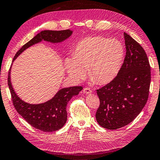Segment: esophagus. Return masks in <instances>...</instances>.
<instances>
[{
	"instance_id": "obj_1",
	"label": "esophagus",
	"mask_w": 160,
	"mask_h": 160,
	"mask_svg": "<svg viewBox=\"0 0 160 160\" xmlns=\"http://www.w3.org/2000/svg\"><path fill=\"white\" fill-rule=\"evenodd\" d=\"M83 92H84V93H87V94H89V93H92V89H90L89 88H84V89H83Z\"/></svg>"
}]
</instances>
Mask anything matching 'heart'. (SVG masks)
Wrapping results in <instances>:
<instances>
[{
    "label": "heart",
    "instance_id": "1",
    "mask_svg": "<svg viewBox=\"0 0 160 160\" xmlns=\"http://www.w3.org/2000/svg\"><path fill=\"white\" fill-rule=\"evenodd\" d=\"M124 54V47L119 41L88 37L75 46L73 58L65 59V69L68 76L78 81L84 79L88 70L92 82L106 84L119 73Z\"/></svg>",
    "mask_w": 160,
    "mask_h": 160
}]
</instances>
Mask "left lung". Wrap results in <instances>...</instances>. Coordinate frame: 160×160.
<instances>
[{
	"mask_svg": "<svg viewBox=\"0 0 160 160\" xmlns=\"http://www.w3.org/2000/svg\"><path fill=\"white\" fill-rule=\"evenodd\" d=\"M126 55L119 73L100 89L96 118L101 127L116 130L139 115L148 101L151 67L144 50L129 34H123Z\"/></svg>",
	"mask_w": 160,
	"mask_h": 160,
	"instance_id": "1",
	"label": "left lung"
}]
</instances>
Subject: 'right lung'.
Wrapping results in <instances>:
<instances>
[{
  "label": "right lung",
  "instance_id": "add662e5",
  "mask_svg": "<svg viewBox=\"0 0 160 160\" xmlns=\"http://www.w3.org/2000/svg\"><path fill=\"white\" fill-rule=\"evenodd\" d=\"M73 31L43 30L21 47L12 61H14L24 51L36 43L45 41L52 43L64 42L72 35ZM12 67V66H11ZM11 68L8 75V86L16 110L30 126L43 132H54L64 126L67 120V105L72 97L78 95L83 89L82 87H70L62 88L56 93L51 99L39 104H30L23 101L13 88L11 82Z\"/></svg>",
  "mask_w": 160,
  "mask_h": 160
}]
</instances>
